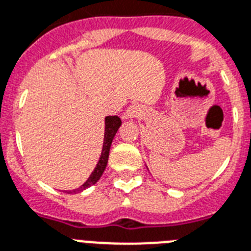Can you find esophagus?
<instances>
[{"label": "esophagus", "instance_id": "1", "mask_svg": "<svg viewBox=\"0 0 251 251\" xmlns=\"http://www.w3.org/2000/svg\"><path fill=\"white\" fill-rule=\"evenodd\" d=\"M141 113H142V108H141L140 105L137 104H132L130 106H128L127 111H126V115H127V118H137L140 117Z\"/></svg>", "mask_w": 251, "mask_h": 251}]
</instances>
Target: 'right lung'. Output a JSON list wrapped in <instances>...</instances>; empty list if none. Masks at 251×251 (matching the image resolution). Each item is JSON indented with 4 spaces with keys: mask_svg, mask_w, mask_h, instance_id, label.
<instances>
[{
    "mask_svg": "<svg viewBox=\"0 0 251 251\" xmlns=\"http://www.w3.org/2000/svg\"><path fill=\"white\" fill-rule=\"evenodd\" d=\"M122 121L121 118L117 117V115H109V117L105 118V132H104V143H102V150H101V155H100L99 161L96 164L95 169L91 173V175L89 176L85 183L81 185L80 188L74 190H68L67 193H78L85 190L86 188L91 187L94 184L98 183L100 177H101L102 173H104L105 168H106V164H108V158H109V151H110L111 142H113V138H114L115 133L118 132L119 127H121Z\"/></svg>",
    "mask_w": 251,
    "mask_h": 251,
    "instance_id": "add662e5",
    "label": "right lung"
}]
</instances>
